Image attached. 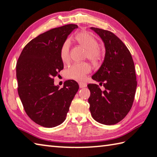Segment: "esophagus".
<instances>
[{"label": "esophagus", "instance_id": "1", "mask_svg": "<svg viewBox=\"0 0 157 157\" xmlns=\"http://www.w3.org/2000/svg\"><path fill=\"white\" fill-rule=\"evenodd\" d=\"M78 85H79V87L80 88H84L87 87V84H86L85 82H78Z\"/></svg>", "mask_w": 157, "mask_h": 157}]
</instances>
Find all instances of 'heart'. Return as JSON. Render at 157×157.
Here are the masks:
<instances>
[{
    "mask_svg": "<svg viewBox=\"0 0 157 157\" xmlns=\"http://www.w3.org/2000/svg\"><path fill=\"white\" fill-rule=\"evenodd\" d=\"M76 39L82 47L87 50V57L94 62H97L100 57V51L97 47L98 42L91 34L87 32H81L76 35ZM70 43L68 40L65 41L61 49V59L63 63L70 61ZM91 66L86 63H75L66 70V77L75 81H82L87 75L91 72Z\"/></svg>",
    "mask_w": 157,
    "mask_h": 157,
    "instance_id": "b5f03b06",
    "label": "heart"
}]
</instances>
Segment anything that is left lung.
Masks as SVG:
<instances>
[{
  "label": "left lung",
  "instance_id": "left-lung-1",
  "mask_svg": "<svg viewBox=\"0 0 157 157\" xmlns=\"http://www.w3.org/2000/svg\"><path fill=\"white\" fill-rule=\"evenodd\" d=\"M103 41L104 62L92 79L103 84H89L88 99L92 117L101 124L110 125L123 120L132 108L137 87L135 66L129 49L110 31L91 27Z\"/></svg>",
  "mask_w": 157,
  "mask_h": 157
}]
</instances>
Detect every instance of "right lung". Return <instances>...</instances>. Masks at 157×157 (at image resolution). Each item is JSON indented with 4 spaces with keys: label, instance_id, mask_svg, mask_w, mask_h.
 <instances>
[{
    "label": "right lung",
    "instance_id": "1",
    "mask_svg": "<svg viewBox=\"0 0 157 157\" xmlns=\"http://www.w3.org/2000/svg\"><path fill=\"white\" fill-rule=\"evenodd\" d=\"M77 25L68 24L41 34L22 50L16 65L18 94L25 113L34 122L54 127L65 121L70 104L78 90L74 80L54 85L63 68L61 49Z\"/></svg>",
    "mask_w": 157,
    "mask_h": 157
}]
</instances>
